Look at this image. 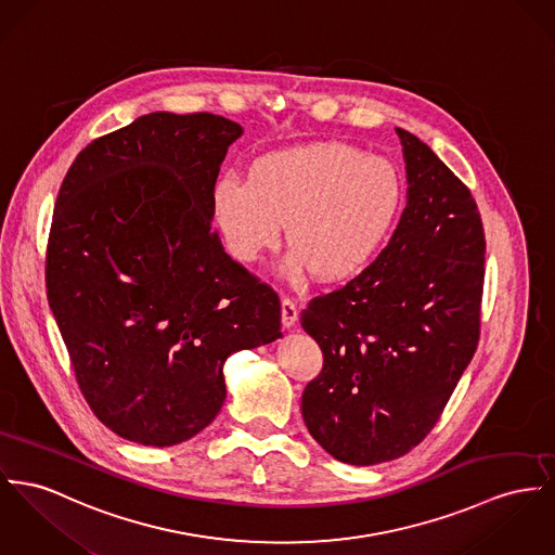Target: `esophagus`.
Masks as SVG:
<instances>
[{
	"mask_svg": "<svg viewBox=\"0 0 555 555\" xmlns=\"http://www.w3.org/2000/svg\"><path fill=\"white\" fill-rule=\"evenodd\" d=\"M298 322V307L293 298H282V324L284 328H293Z\"/></svg>",
	"mask_w": 555,
	"mask_h": 555,
	"instance_id": "34e87169",
	"label": "esophagus"
}]
</instances>
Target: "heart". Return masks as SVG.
I'll return each mask as SVG.
<instances>
[{
  "instance_id": "1",
  "label": "heart",
  "mask_w": 555,
  "mask_h": 555,
  "mask_svg": "<svg viewBox=\"0 0 555 555\" xmlns=\"http://www.w3.org/2000/svg\"><path fill=\"white\" fill-rule=\"evenodd\" d=\"M404 202L398 168L347 143H311L257 157L250 179L224 172L212 191L229 255L253 262L286 222L284 271L340 284L366 271L387 244Z\"/></svg>"
}]
</instances>
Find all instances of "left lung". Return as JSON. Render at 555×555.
Listing matches in <instances>:
<instances>
[{
  "instance_id": "obj_1",
  "label": "left lung",
  "mask_w": 555,
  "mask_h": 555,
  "mask_svg": "<svg viewBox=\"0 0 555 555\" xmlns=\"http://www.w3.org/2000/svg\"><path fill=\"white\" fill-rule=\"evenodd\" d=\"M396 132L406 208L387 248L300 313L324 353V369L302 391V421L336 461L362 467L400 459L425 440L480 336L478 204L421 139Z\"/></svg>"
}]
</instances>
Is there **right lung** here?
Wrapping results in <instances>:
<instances>
[{
    "label": "right lung",
    "instance_id": "add662e5",
    "mask_svg": "<svg viewBox=\"0 0 555 555\" xmlns=\"http://www.w3.org/2000/svg\"><path fill=\"white\" fill-rule=\"evenodd\" d=\"M242 126L155 112L75 157L52 217L48 302L99 421L175 446L208 427L242 349L280 338L282 307L222 250L212 191Z\"/></svg>",
    "mask_w": 555,
    "mask_h": 555
}]
</instances>
